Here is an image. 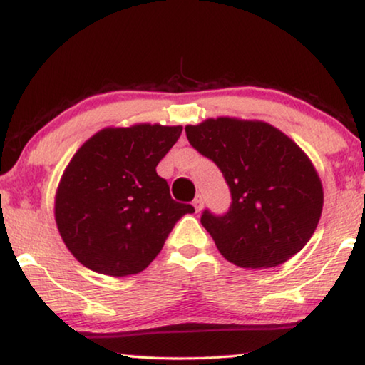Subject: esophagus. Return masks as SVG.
I'll return each mask as SVG.
<instances>
[{
    "mask_svg": "<svg viewBox=\"0 0 365 365\" xmlns=\"http://www.w3.org/2000/svg\"><path fill=\"white\" fill-rule=\"evenodd\" d=\"M192 206H194V209H196L197 212L201 211L202 206H204V201H202V197H201V196H196V197H194V201H192Z\"/></svg>",
    "mask_w": 365,
    "mask_h": 365,
    "instance_id": "1",
    "label": "esophagus"
}]
</instances>
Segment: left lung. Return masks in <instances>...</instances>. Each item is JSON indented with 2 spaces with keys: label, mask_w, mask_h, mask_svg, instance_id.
Returning <instances> with one entry per match:
<instances>
[{
  "label": "left lung",
  "mask_w": 365,
  "mask_h": 365,
  "mask_svg": "<svg viewBox=\"0 0 365 365\" xmlns=\"http://www.w3.org/2000/svg\"><path fill=\"white\" fill-rule=\"evenodd\" d=\"M191 146L221 169L227 212L204 209L201 224L229 262L267 269L306 246L322 212V184L309 158L271 124L231 118L186 126Z\"/></svg>",
  "instance_id": "obj_1"
}]
</instances>
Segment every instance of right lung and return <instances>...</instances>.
I'll return each instance as SVG.
<instances>
[{
	"mask_svg": "<svg viewBox=\"0 0 365 365\" xmlns=\"http://www.w3.org/2000/svg\"><path fill=\"white\" fill-rule=\"evenodd\" d=\"M181 126L108 128L88 139L59 182L54 216L83 266L124 277L146 269L191 204L176 202L156 166Z\"/></svg>",
	"mask_w": 365,
	"mask_h": 365,
	"instance_id": "right-lung-1",
	"label": "right lung"
}]
</instances>
